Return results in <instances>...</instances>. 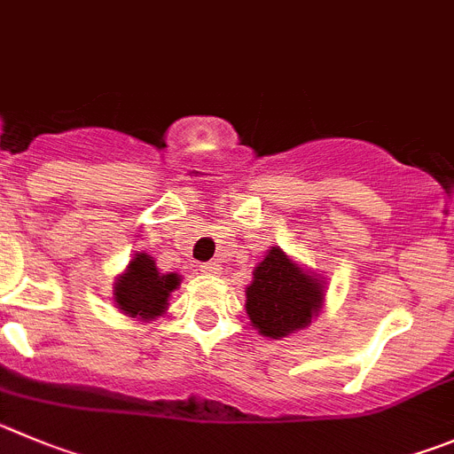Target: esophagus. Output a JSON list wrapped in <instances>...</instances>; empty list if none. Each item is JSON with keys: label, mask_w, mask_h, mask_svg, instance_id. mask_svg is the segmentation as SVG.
<instances>
[{"label": "esophagus", "mask_w": 454, "mask_h": 454, "mask_svg": "<svg viewBox=\"0 0 454 454\" xmlns=\"http://www.w3.org/2000/svg\"><path fill=\"white\" fill-rule=\"evenodd\" d=\"M199 270H201V273H206V275H219V273H222V264H219V262H215V260L201 262V264H199Z\"/></svg>", "instance_id": "obj_1"}]
</instances>
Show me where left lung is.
I'll list each match as a JSON object with an SVG mask.
<instances>
[{"label": "left lung", "instance_id": "1", "mask_svg": "<svg viewBox=\"0 0 454 454\" xmlns=\"http://www.w3.org/2000/svg\"><path fill=\"white\" fill-rule=\"evenodd\" d=\"M323 285L278 247L266 253L247 289V313L262 336L285 338L304 329L323 307Z\"/></svg>", "mask_w": 454, "mask_h": 454}]
</instances>
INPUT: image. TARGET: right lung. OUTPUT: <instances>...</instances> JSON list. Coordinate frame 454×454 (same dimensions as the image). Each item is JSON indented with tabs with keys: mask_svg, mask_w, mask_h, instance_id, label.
I'll use <instances>...</instances> for the list:
<instances>
[{
	"mask_svg": "<svg viewBox=\"0 0 454 454\" xmlns=\"http://www.w3.org/2000/svg\"><path fill=\"white\" fill-rule=\"evenodd\" d=\"M179 286L175 273L160 275L154 260L145 253H138L127 266L114 289V302L131 317L152 320L160 316L168 304V295Z\"/></svg>",
	"mask_w": 454,
	"mask_h": 454,
	"instance_id": "add662e5",
	"label": "right lung"
}]
</instances>
